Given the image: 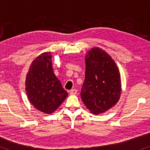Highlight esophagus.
<instances>
[{"label": "esophagus", "mask_w": 150, "mask_h": 150, "mask_svg": "<svg viewBox=\"0 0 150 150\" xmlns=\"http://www.w3.org/2000/svg\"><path fill=\"white\" fill-rule=\"evenodd\" d=\"M69 93H70L71 95H76V94L77 93V90L75 89H71L70 91H69Z\"/></svg>", "instance_id": "esophagus-1"}]
</instances>
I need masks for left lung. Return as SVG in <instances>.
<instances>
[{"mask_svg": "<svg viewBox=\"0 0 150 150\" xmlns=\"http://www.w3.org/2000/svg\"><path fill=\"white\" fill-rule=\"evenodd\" d=\"M85 79L81 96L93 114L110 109L120 100L122 85L120 71L112 57L99 48H93L85 57Z\"/></svg>", "mask_w": 150, "mask_h": 150, "instance_id": "left-lung-1", "label": "left lung"}]
</instances>
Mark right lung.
<instances>
[{
  "label": "right lung",
  "mask_w": 150,
  "mask_h": 150,
  "mask_svg": "<svg viewBox=\"0 0 150 150\" xmlns=\"http://www.w3.org/2000/svg\"><path fill=\"white\" fill-rule=\"evenodd\" d=\"M50 52L39 55L26 78V95L33 106L46 114L54 112L67 97V92L54 74Z\"/></svg>",
  "instance_id": "obj_1"
}]
</instances>
